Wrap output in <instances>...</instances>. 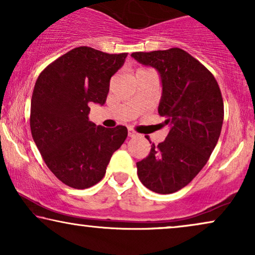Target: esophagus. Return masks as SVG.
<instances>
[{"label":"esophagus","mask_w":255,"mask_h":255,"mask_svg":"<svg viewBox=\"0 0 255 255\" xmlns=\"http://www.w3.org/2000/svg\"><path fill=\"white\" fill-rule=\"evenodd\" d=\"M128 137H131V138L132 137H135V135H138L137 132H135L132 128H128Z\"/></svg>","instance_id":"obj_1"}]
</instances>
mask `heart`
Here are the masks:
<instances>
[{
	"mask_svg": "<svg viewBox=\"0 0 255 255\" xmlns=\"http://www.w3.org/2000/svg\"><path fill=\"white\" fill-rule=\"evenodd\" d=\"M146 71H148V69H145V68H139L138 71H137V73H141V72H146Z\"/></svg>",
	"mask_w": 255,
	"mask_h": 255,
	"instance_id": "heart-1",
	"label": "heart"
}]
</instances>
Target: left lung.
I'll use <instances>...</instances> for the list:
<instances>
[{"label": "left lung", "mask_w": 255, "mask_h": 255, "mask_svg": "<svg viewBox=\"0 0 255 255\" xmlns=\"http://www.w3.org/2000/svg\"><path fill=\"white\" fill-rule=\"evenodd\" d=\"M131 55L160 73L158 111L170 127L165 140L152 144L137 162L138 177L154 193H175L201 172L216 147L224 120L221 89L212 73L179 47Z\"/></svg>", "instance_id": "8db88e82"}]
</instances>
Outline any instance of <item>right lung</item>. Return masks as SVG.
Returning a JSON list of instances; mask_svg holds the SVG:
<instances>
[{
    "label": "right lung",
    "instance_id": "right-lung-1",
    "mask_svg": "<svg viewBox=\"0 0 255 255\" xmlns=\"http://www.w3.org/2000/svg\"><path fill=\"white\" fill-rule=\"evenodd\" d=\"M128 53L80 46L51 62L38 76L31 99V134L48 169L66 186L86 189L100 182L128 128L96 127L89 104H104L110 79Z\"/></svg>",
    "mask_w": 255,
    "mask_h": 255
}]
</instances>
